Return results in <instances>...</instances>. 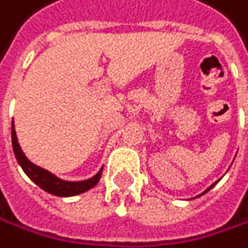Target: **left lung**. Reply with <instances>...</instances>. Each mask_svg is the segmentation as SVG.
<instances>
[{
  "instance_id": "obj_1",
  "label": "left lung",
  "mask_w": 248,
  "mask_h": 248,
  "mask_svg": "<svg viewBox=\"0 0 248 248\" xmlns=\"http://www.w3.org/2000/svg\"><path fill=\"white\" fill-rule=\"evenodd\" d=\"M218 180H220V178H218ZM218 180H217V182H216V183H213V185H211V186H210V187H208V189H207V190H204V192H202V193H201V195H198V196H202V195H204V193H207V192H208V190H211V189H213V187H214V186H216V185H217V183H218Z\"/></svg>"
}]
</instances>
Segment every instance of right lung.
<instances>
[{"instance_id":"1","label":"right lung","mask_w":248,"mask_h":248,"mask_svg":"<svg viewBox=\"0 0 248 248\" xmlns=\"http://www.w3.org/2000/svg\"><path fill=\"white\" fill-rule=\"evenodd\" d=\"M12 144H13V152H15L16 160L19 162V165L22 167L25 174L30 177L38 187H41L43 190H46L50 195L62 196V198L76 196V195H80L83 192H88L89 189L96 186V183L101 178L102 168L93 177H91L88 180H81V182H66V180L56 177L50 171H47V170L32 164V162L25 156L23 150L20 149V144L17 141V135L15 131V122H12Z\"/></svg>"}]
</instances>
